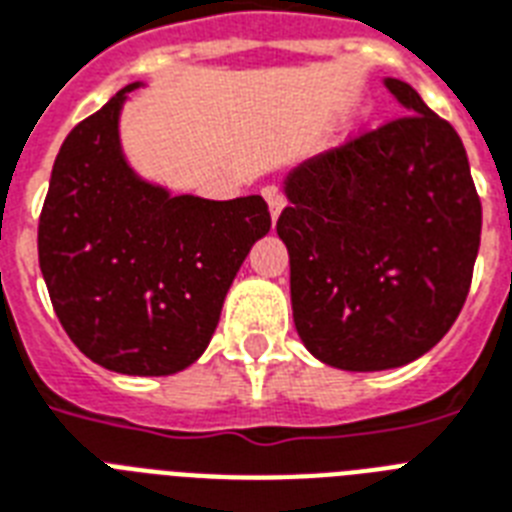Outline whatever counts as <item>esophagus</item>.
Segmentation results:
<instances>
[{"instance_id":"34e87169","label":"esophagus","mask_w":512,"mask_h":512,"mask_svg":"<svg viewBox=\"0 0 512 512\" xmlns=\"http://www.w3.org/2000/svg\"><path fill=\"white\" fill-rule=\"evenodd\" d=\"M264 198H267V203H269V214H272V222H277V216L282 214V208H285V203H288V200H285V195H282L280 190H277V187H264Z\"/></svg>"}]
</instances>
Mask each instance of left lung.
<instances>
[{
    "label": "left lung",
    "instance_id": "8db88e82",
    "mask_svg": "<svg viewBox=\"0 0 512 512\" xmlns=\"http://www.w3.org/2000/svg\"><path fill=\"white\" fill-rule=\"evenodd\" d=\"M386 87L402 116L301 163L277 219L298 335L351 372L433 349L468 298L481 243L463 140L410 84Z\"/></svg>",
    "mask_w": 512,
    "mask_h": 512
}]
</instances>
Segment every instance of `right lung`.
<instances>
[{
    "mask_svg": "<svg viewBox=\"0 0 512 512\" xmlns=\"http://www.w3.org/2000/svg\"><path fill=\"white\" fill-rule=\"evenodd\" d=\"M137 87L65 137L39 216V267L81 354L124 375H171L206 351L272 216L261 195H169L137 177L118 140L126 92Z\"/></svg>",
    "mask_w": 512,
    "mask_h": 512,
    "instance_id": "obj_1",
    "label": "right lung"
}]
</instances>
